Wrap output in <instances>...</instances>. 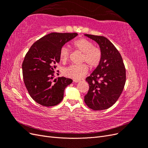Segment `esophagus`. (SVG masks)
Instances as JSON below:
<instances>
[{"instance_id":"esophagus-1","label":"esophagus","mask_w":148,"mask_h":148,"mask_svg":"<svg viewBox=\"0 0 148 148\" xmlns=\"http://www.w3.org/2000/svg\"><path fill=\"white\" fill-rule=\"evenodd\" d=\"M73 82H74L75 83H79V82H80V80H79V79H73Z\"/></svg>"}]
</instances>
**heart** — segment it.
I'll return each instance as SVG.
<instances>
[{"instance_id": "obj_1", "label": "heart", "mask_w": 148, "mask_h": 148, "mask_svg": "<svg viewBox=\"0 0 148 148\" xmlns=\"http://www.w3.org/2000/svg\"><path fill=\"white\" fill-rule=\"evenodd\" d=\"M74 47L83 53V62H86L91 66H96L101 60V53L99 49L95 47L94 44L86 39H79L73 42ZM70 51L66 46H63L60 51V59L66 62L69 59ZM88 67L86 64L80 65H70L63 69V73L66 77L80 79L88 72Z\"/></svg>"}]
</instances>
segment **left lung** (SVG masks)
<instances>
[{"label": "left lung", "mask_w": 148, "mask_h": 148, "mask_svg": "<svg viewBox=\"0 0 148 148\" xmlns=\"http://www.w3.org/2000/svg\"><path fill=\"white\" fill-rule=\"evenodd\" d=\"M99 46L101 60L86 81L89 88L84 102L95 110L107 109L113 106L122 94L126 81L123 59L109 40L101 36L84 34Z\"/></svg>", "instance_id": "obj_1"}]
</instances>
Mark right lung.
I'll return each mask as SVG.
<instances>
[{"label":"right lung","mask_w":148,"mask_h":148,"mask_svg":"<svg viewBox=\"0 0 148 148\" xmlns=\"http://www.w3.org/2000/svg\"><path fill=\"white\" fill-rule=\"evenodd\" d=\"M77 33H52L35 42L26 53L22 64L24 83L30 96L46 107L62 101L65 88L73 80L59 77L53 81L56 65L60 62V51Z\"/></svg>","instance_id":"obj_1"}]
</instances>
